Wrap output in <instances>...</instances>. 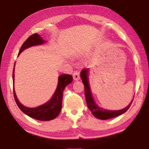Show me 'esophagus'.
I'll use <instances>...</instances> for the list:
<instances>
[{
	"label": "esophagus",
	"instance_id": "1",
	"mask_svg": "<svg viewBox=\"0 0 149 149\" xmlns=\"http://www.w3.org/2000/svg\"><path fill=\"white\" fill-rule=\"evenodd\" d=\"M73 77H74V79L75 81L79 80V78H80L79 72H74V74H73Z\"/></svg>",
	"mask_w": 149,
	"mask_h": 149
}]
</instances>
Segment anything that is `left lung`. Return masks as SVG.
<instances>
[{
    "instance_id": "obj_1",
    "label": "left lung",
    "mask_w": 149,
    "mask_h": 149,
    "mask_svg": "<svg viewBox=\"0 0 149 149\" xmlns=\"http://www.w3.org/2000/svg\"><path fill=\"white\" fill-rule=\"evenodd\" d=\"M89 72L90 69H84V70H82L81 72L80 76L81 79H82L83 84L85 85V95L87 107L91 112L92 114L94 116L95 118H97L99 120H103L110 119V118H113L117 117L118 116L122 115L129 109V108L130 107V106L133 102V99L127 107L121 110H110L104 109V108H102V107H99L95 101V99L93 97L91 93V90L89 79Z\"/></svg>"
}]
</instances>
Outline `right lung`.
<instances>
[{"label":"right lung","mask_w":149,"mask_h":149,"mask_svg":"<svg viewBox=\"0 0 149 149\" xmlns=\"http://www.w3.org/2000/svg\"><path fill=\"white\" fill-rule=\"evenodd\" d=\"M47 42L46 41L42 38L41 36L37 33H35L30 36L27 39L20 49L18 53L19 55L28 48L31 47L37 46V45H42ZM15 64L12 74V79H13V87H14V99L17 107L23 112L24 114L28 116L30 118H34L35 120L40 121H49L56 118L60 114L62 109V102L63 92L65 87L68 85L71 84L73 80V77L71 75L62 74L60 75L58 79V85L56 89L55 90L53 95L51 99L48 100L45 104L38 106L37 107L29 108L27 107L22 104L17 99L16 92L14 89V72H15Z\"/></svg>","instance_id":"right-lung-1"}]
</instances>
